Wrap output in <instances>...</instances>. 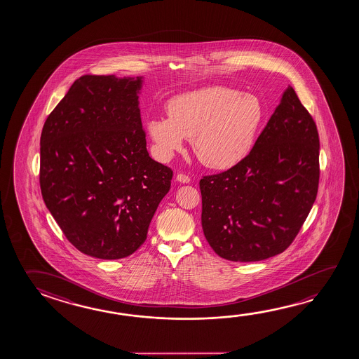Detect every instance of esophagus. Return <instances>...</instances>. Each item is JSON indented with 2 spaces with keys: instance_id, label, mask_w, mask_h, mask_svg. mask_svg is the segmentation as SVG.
I'll use <instances>...</instances> for the list:
<instances>
[{
  "instance_id": "esophagus-1",
  "label": "esophagus",
  "mask_w": 359,
  "mask_h": 359,
  "mask_svg": "<svg viewBox=\"0 0 359 359\" xmlns=\"http://www.w3.org/2000/svg\"><path fill=\"white\" fill-rule=\"evenodd\" d=\"M177 182H182V184H188V182H190V177H189V175H185V174H177Z\"/></svg>"
}]
</instances>
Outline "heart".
<instances>
[{
    "label": "heart",
    "mask_w": 359,
    "mask_h": 359,
    "mask_svg": "<svg viewBox=\"0 0 359 359\" xmlns=\"http://www.w3.org/2000/svg\"><path fill=\"white\" fill-rule=\"evenodd\" d=\"M263 120L264 106L257 96L210 86L172 97L168 118H151L147 130L164 158H170L190 137L198 159L223 170L252 151Z\"/></svg>",
    "instance_id": "heart-1"
}]
</instances>
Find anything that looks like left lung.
Listing matches in <instances>:
<instances>
[{"label": "left lung", "mask_w": 359, "mask_h": 359, "mask_svg": "<svg viewBox=\"0 0 359 359\" xmlns=\"http://www.w3.org/2000/svg\"><path fill=\"white\" fill-rule=\"evenodd\" d=\"M201 225L222 258L259 262L293 243L316 201L317 125L289 86L252 151L200 180Z\"/></svg>", "instance_id": "1"}]
</instances>
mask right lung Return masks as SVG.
<instances>
[{"label":"right lung","instance_id":"obj_1","mask_svg":"<svg viewBox=\"0 0 359 359\" xmlns=\"http://www.w3.org/2000/svg\"><path fill=\"white\" fill-rule=\"evenodd\" d=\"M142 77L83 75L48 115L40 139L42 198L81 253L121 259L136 252L172 170L149 156Z\"/></svg>","mask_w":359,"mask_h":359}]
</instances>
